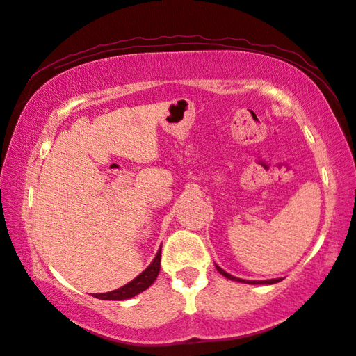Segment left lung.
<instances>
[{"instance_id":"8db88e82","label":"left lung","mask_w":356,"mask_h":356,"mask_svg":"<svg viewBox=\"0 0 356 356\" xmlns=\"http://www.w3.org/2000/svg\"><path fill=\"white\" fill-rule=\"evenodd\" d=\"M216 269H217L218 272H220V274H222L223 277L229 278V280H234V282H240V283H248V284H274V283L282 282V278H272V280H259V282H257V280H241V278H237V277H234V275L228 274V272L223 270L220 266H217V264H216Z\"/></svg>"}]
</instances>
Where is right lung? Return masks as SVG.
Here are the masks:
<instances>
[{
  "mask_svg": "<svg viewBox=\"0 0 356 356\" xmlns=\"http://www.w3.org/2000/svg\"><path fill=\"white\" fill-rule=\"evenodd\" d=\"M162 249V246H161ZM161 249H159L154 260L151 261L149 266L140 272V274L136 277L134 280H131L130 283H127L125 286L119 287L116 291L111 292H105V293H95L93 297L99 298V300H115V301H122V300H128L133 298L136 295L147 291L148 287L154 283V280L159 275V270H161Z\"/></svg>",
  "mask_w": 356,
  "mask_h": 356,
  "instance_id": "right-lung-1",
  "label": "right lung"
}]
</instances>
